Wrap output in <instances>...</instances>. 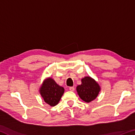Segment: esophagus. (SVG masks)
Masks as SVG:
<instances>
[{
  "label": "esophagus",
  "instance_id": "1",
  "mask_svg": "<svg viewBox=\"0 0 135 135\" xmlns=\"http://www.w3.org/2000/svg\"><path fill=\"white\" fill-rule=\"evenodd\" d=\"M69 90L71 91V92H73V91H74V87H70Z\"/></svg>",
  "mask_w": 135,
  "mask_h": 135
}]
</instances>
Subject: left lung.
Instances as JSON below:
<instances>
[{
	"label": "left lung",
	"mask_w": 135,
	"mask_h": 135,
	"mask_svg": "<svg viewBox=\"0 0 135 135\" xmlns=\"http://www.w3.org/2000/svg\"><path fill=\"white\" fill-rule=\"evenodd\" d=\"M81 84L76 88L77 94L80 99L86 102H90L95 99L100 91V87L98 82L90 76L81 79Z\"/></svg>",
	"instance_id": "8db88e82"
}]
</instances>
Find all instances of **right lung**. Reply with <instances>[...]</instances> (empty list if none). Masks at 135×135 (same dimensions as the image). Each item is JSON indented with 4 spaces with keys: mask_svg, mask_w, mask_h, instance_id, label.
I'll return each instance as SVG.
<instances>
[{
    "mask_svg": "<svg viewBox=\"0 0 135 135\" xmlns=\"http://www.w3.org/2000/svg\"><path fill=\"white\" fill-rule=\"evenodd\" d=\"M39 92L46 103L54 107L59 103L64 93V88L58 85L51 77H47L41 84Z\"/></svg>",
    "mask_w": 135,
    "mask_h": 135,
    "instance_id": "1",
    "label": "right lung"
}]
</instances>
